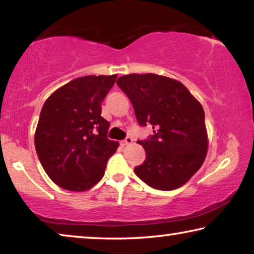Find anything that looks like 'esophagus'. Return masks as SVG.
I'll list each match as a JSON object with an SVG mask.
<instances>
[{"label": "esophagus", "instance_id": "esophagus-1", "mask_svg": "<svg viewBox=\"0 0 254 254\" xmlns=\"http://www.w3.org/2000/svg\"><path fill=\"white\" fill-rule=\"evenodd\" d=\"M131 143H133V138L129 137V136L125 138L124 141H120V144L123 145V147H126V145H129V144H131Z\"/></svg>", "mask_w": 254, "mask_h": 254}]
</instances>
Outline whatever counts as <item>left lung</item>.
<instances>
[{
	"label": "left lung",
	"instance_id": "8db88e82",
	"mask_svg": "<svg viewBox=\"0 0 254 254\" xmlns=\"http://www.w3.org/2000/svg\"><path fill=\"white\" fill-rule=\"evenodd\" d=\"M117 84L130 99L138 124H150L155 133L137 141L145 161L134 169L136 176L156 190L182 187L207 155L202 105L183 83L166 76L129 74L118 78Z\"/></svg>",
	"mask_w": 254,
	"mask_h": 254
}]
</instances>
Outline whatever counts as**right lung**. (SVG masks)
I'll use <instances>...</instances> for the list:
<instances>
[{"label":"right lung","instance_id":"1","mask_svg":"<svg viewBox=\"0 0 254 254\" xmlns=\"http://www.w3.org/2000/svg\"><path fill=\"white\" fill-rule=\"evenodd\" d=\"M116 79L117 75L75 78L45 102L34 144L45 172L61 189L83 192L95 186L119 147L106 137L110 124L100 116Z\"/></svg>","mask_w":254,"mask_h":254}]
</instances>
